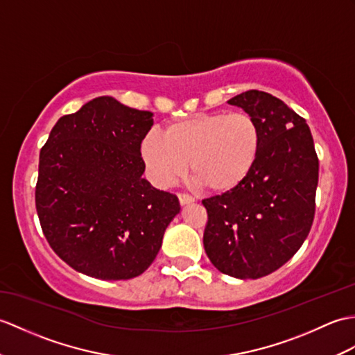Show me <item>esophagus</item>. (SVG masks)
Wrapping results in <instances>:
<instances>
[{"mask_svg":"<svg viewBox=\"0 0 355 355\" xmlns=\"http://www.w3.org/2000/svg\"><path fill=\"white\" fill-rule=\"evenodd\" d=\"M178 201H180V204H181V205H186V204H191V202H193V201H195V198H193V196H191V195H187V193L180 192V193H178Z\"/></svg>","mask_w":355,"mask_h":355,"instance_id":"esophagus-1","label":"esophagus"}]
</instances>
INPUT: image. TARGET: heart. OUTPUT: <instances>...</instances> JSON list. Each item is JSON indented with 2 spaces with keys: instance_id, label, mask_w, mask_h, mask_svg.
I'll return each mask as SVG.
<instances>
[{
  "instance_id": "1",
  "label": "heart",
  "mask_w": 355,
  "mask_h": 355,
  "mask_svg": "<svg viewBox=\"0 0 355 355\" xmlns=\"http://www.w3.org/2000/svg\"><path fill=\"white\" fill-rule=\"evenodd\" d=\"M261 151V130L245 112H216L171 123L164 137L155 130L142 140V157L151 180L169 186L191 174L205 191L232 192L242 186L255 169Z\"/></svg>"
}]
</instances>
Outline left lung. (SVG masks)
Listing matches in <instances>:
<instances>
[{
    "instance_id": "left-lung-1",
    "label": "left lung",
    "mask_w": 355,
    "mask_h": 355,
    "mask_svg": "<svg viewBox=\"0 0 355 355\" xmlns=\"http://www.w3.org/2000/svg\"><path fill=\"white\" fill-rule=\"evenodd\" d=\"M259 122L255 169L232 192L202 200L204 250L222 274L260 278L289 261L315 219L319 160L306 119L282 100L246 90L228 101Z\"/></svg>"
}]
</instances>
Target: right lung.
<instances>
[{
    "label": "right lung",
    "mask_w": 355,
    "mask_h": 355,
    "mask_svg": "<svg viewBox=\"0 0 355 355\" xmlns=\"http://www.w3.org/2000/svg\"><path fill=\"white\" fill-rule=\"evenodd\" d=\"M153 123L151 112L100 96L57 121L40 150V227L53 251L81 274L140 275L180 211L174 193L142 178L140 145Z\"/></svg>",
    "instance_id": "obj_1"
}]
</instances>
